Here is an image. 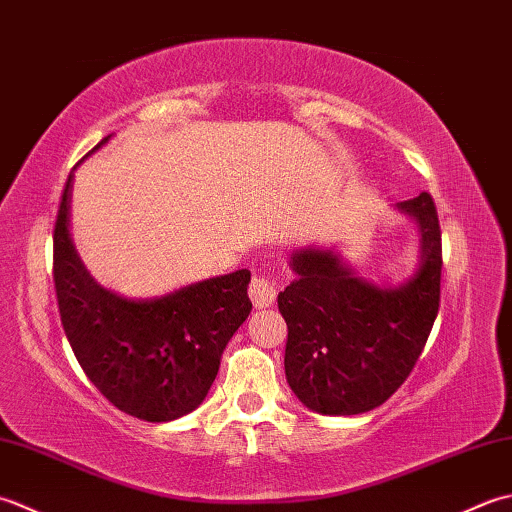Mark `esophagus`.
<instances>
[{"label":"esophagus","mask_w":512,"mask_h":512,"mask_svg":"<svg viewBox=\"0 0 512 512\" xmlns=\"http://www.w3.org/2000/svg\"><path fill=\"white\" fill-rule=\"evenodd\" d=\"M276 296H278V283L274 278L260 276V274L252 276V283H249V298H252V302L258 309L271 307V302L276 300Z\"/></svg>","instance_id":"esophagus-1"}]
</instances>
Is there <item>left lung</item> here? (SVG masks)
<instances>
[{"label":"left lung","instance_id":"8db88e82","mask_svg":"<svg viewBox=\"0 0 512 512\" xmlns=\"http://www.w3.org/2000/svg\"><path fill=\"white\" fill-rule=\"evenodd\" d=\"M420 234V260L398 285L356 274L338 247L294 249V283L278 294L289 336L285 375L309 411L367 413L400 389L440 307L442 236L431 194L395 205Z\"/></svg>","mask_w":512,"mask_h":512}]
</instances>
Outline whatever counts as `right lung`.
<instances>
[{"label": "right lung", "instance_id": "1", "mask_svg": "<svg viewBox=\"0 0 512 512\" xmlns=\"http://www.w3.org/2000/svg\"><path fill=\"white\" fill-rule=\"evenodd\" d=\"M75 170L55 225V289L66 338L90 382L119 411L145 422L179 420L207 398L223 349L252 311V274L238 269L154 298L101 287L72 241Z\"/></svg>", "mask_w": 512, "mask_h": 512}]
</instances>
